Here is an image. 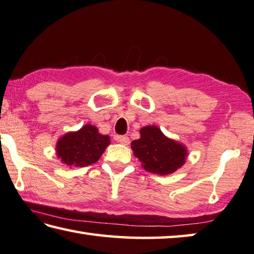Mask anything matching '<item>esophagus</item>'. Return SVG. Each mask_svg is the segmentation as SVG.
Returning <instances> with one entry per match:
<instances>
[{
    "mask_svg": "<svg viewBox=\"0 0 254 254\" xmlns=\"http://www.w3.org/2000/svg\"><path fill=\"white\" fill-rule=\"evenodd\" d=\"M117 140L124 145H127L128 143H130V139H128V137L126 135H119V136H117Z\"/></svg>",
    "mask_w": 254,
    "mask_h": 254,
    "instance_id": "obj_1",
    "label": "esophagus"
}]
</instances>
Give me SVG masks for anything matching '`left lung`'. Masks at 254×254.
<instances>
[{"label":"left lung","mask_w":254,"mask_h":254,"mask_svg":"<svg viewBox=\"0 0 254 254\" xmlns=\"http://www.w3.org/2000/svg\"><path fill=\"white\" fill-rule=\"evenodd\" d=\"M140 134V139L133 141L131 147L147 172L167 175L186 162V147L164 136L159 127H145L141 128Z\"/></svg>","instance_id":"1"}]
</instances>
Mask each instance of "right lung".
I'll list each match as a JSON object with an SVG mask.
<instances>
[{
    "instance_id": "add662e5",
    "label": "right lung",
    "mask_w": 254,
    "mask_h": 254,
    "mask_svg": "<svg viewBox=\"0 0 254 254\" xmlns=\"http://www.w3.org/2000/svg\"><path fill=\"white\" fill-rule=\"evenodd\" d=\"M109 144L108 135L100 134L95 127L86 124L77 132L61 137L57 144V153L68 167L83 168L95 163Z\"/></svg>"
}]
</instances>
